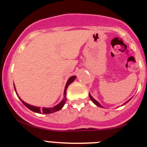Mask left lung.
I'll return each mask as SVG.
<instances>
[{
    "label": "left lung",
    "mask_w": 147,
    "mask_h": 147,
    "mask_svg": "<svg viewBox=\"0 0 147 147\" xmlns=\"http://www.w3.org/2000/svg\"><path fill=\"white\" fill-rule=\"evenodd\" d=\"M89 97H90V100H91V101H93V102H94V104H95V105H96V106L99 107H102V106H101V105H100V104H99V103H98V101H96V100H95V99H94V98H93V97H92V96H90V94H89ZM130 100H131V99H130ZM130 100H128V101H126V102H125V103H124V104H123V105H125V104H127V102H128V101H130Z\"/></svg>",
    "instance_id": "left-lung-1"
}]
</instances>
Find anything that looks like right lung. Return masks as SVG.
Listing matches in <instances>:
<instances>
[{
  "mask_svg": "<svg viewBox=\"0 0 147 147\" xmlns=\"http://www.w3.org/2000/svg\"><path fill=\"white\" fill-rule=\"evenodd\" d=\"M75 78H76V76H75V75H74V76L70 77V78H69V80H67V84H66V86H65V88H64V98H63L62 101H61V102L59 103V104H58V105H56V106L53 107H50V108L42 107V109H40V107H34V106H32V105H28V104H27L26 102H24V101H22V100L21 98H20V97H19V98H20V99L22 101L23 105H24V106L27 107L28 109H30V110H32V112H37V113H43V114L53 113V112H57V111L60 110V109H61V108L63 107V106H64V104H65L66 101H67V98H66V94H67V87L69 86V84H71V83H72V82H73L74 80H75ZM14 89H15V86H14ZM15 90H16V89H15ZM16 95H18V94H16Z\"/></svg>",
  "mask_w": 147,
  "mask_h": 147,
  "instance_id": "1",
  "label": "right lung"
}]
</instances>
